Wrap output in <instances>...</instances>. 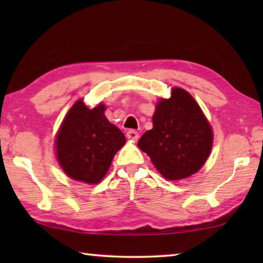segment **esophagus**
<instances>
[{
    "instance_id": "esophagus-1",
    "label": "esophagus",
    "mask_w": 263,
    "mask_h": 263,
    "mask_svg": "<svg viewBox=\"0 0 263 263\" xmlns=\"http://www.w3.org/2000/svg\"><path fill=\"white\" fill-rule=\"evenodd\" d=\"M126 136H127L128 139H131V140H136V141H137L138 139H139V133H138L136 130L127 131Z\"/></svg>"
}]
</instances>
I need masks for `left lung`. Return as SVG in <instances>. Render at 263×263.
Instances as JSON below:
<instances>
[{"instance_id":"1","label":"left lung","mask_w":263,"mask_h":263,"mask_svg":"<svg viewBox=\"0 0 263 263\" xmlns=\"http://www.w3.org/2000/svg\"><path fill=\"white\" fill-rule=\"evenodd\" d=\"M152 119L153 128L141 136L138 147L161 175L176 181L198 172L210 155L213 136L194 97L184 89L173 88L169 99L158 102Z\"/></svg>"}]
</instances>
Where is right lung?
<instances>
[{"mask_svg": "<svg viewBox=\"0 0 263 263\" xmlns=\"http://www.w3.org/2000/svg\"><path fill=\"white\" fill-rule=\"evenodd\" d=\"M104 104L89 109L79 100L57 135V159L70 179L96 184L125 144V136L104 115Z\"/></svg>", "mask_w": 263, "mask_h": 263, "instance_id": "add662e5", "label": "right lung"}]
</instances>
